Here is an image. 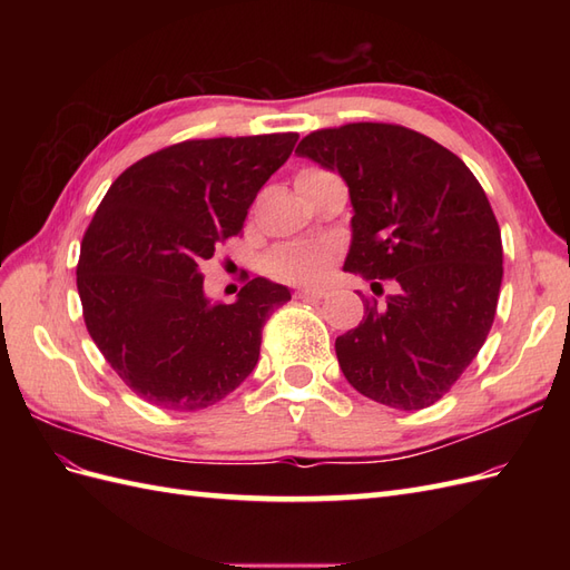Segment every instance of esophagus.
<instances>
[{
    "label": "esophagus",
    "mask_w": 570,
    "mask_h": 570,
    "mask_svg": "<svg viewBox=\"0 0 570 570\" xmlns=\"http://www.w3.org/2000/svg\"><path fill=\"white\" fill-rule=\"evenodd\" d=\"M323 295H325V289H321V287H299L295 292L297 299H321Z\"/></svg>",
    "instance_id": "1"
}]
</instances>
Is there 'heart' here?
Segmentation results:
<instances>
[{"instance_id":"1","label":"heart","mask_w":570,"mask_h":570,"mask_svg":"<svg viewBox=\"0 0 570 570\" xmlns=\"http://www.w3.org/2000/svg\"><path fill=\"white\" fill-rule=\"evenodd\" d=\"M266 268L287 283L318 281L327 268V249L318 245H285L266 258Z\"/></svg>"}]
</instances>
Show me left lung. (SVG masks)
Masks as SVG:
<instances>
[{
  "label": "left lung",
  "mask_w": 570,
  "mask_h": 570,
  "mask_svg": "<svg viewBox=\"0 0 570 570\" xmlns=\"http://www.w3.org/2000/svg\"><path fill=\"white\" fill-rule=\"evenodd\" d=\"M295 154L350 187L344 271L396 281L385 304L364 299V321L335 340L344 377L392 409L435 404L485 344L497 312L502 233L485 189L456 154L404 126L316 130Z\"/></svg>",
  "instance_id": "obj_1"
}]
</instances>
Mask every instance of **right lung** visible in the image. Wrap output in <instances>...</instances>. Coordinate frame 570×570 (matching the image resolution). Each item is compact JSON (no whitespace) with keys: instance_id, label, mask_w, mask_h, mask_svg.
Returning a JSON list of instances; mask_svg holds the SVG:
<instances>
[{"instance_id":"obj_1","label":"right lung","mask_w":570,"mask_h":570,"mask_svg":"<svg viewBox=\"0 0 570 570\" xmlns=\"http://www.w3.org/2000/svg\"><path fill=\"white\" fill-rule=\"evenodd\" d=\"M297 132L187 140L126 168L97 206L78 258L82 318L99 352L137 396L206 409L254 371L262 327L289 302L254 278L233 304L204 295L202 264L245 226L258 189Z\"/></svg>"}]
</instances>
